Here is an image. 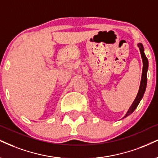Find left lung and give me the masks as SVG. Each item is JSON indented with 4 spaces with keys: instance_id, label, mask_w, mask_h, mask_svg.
<instances>
[{
    "instance_id": "left-lung-1",
    "label": "left lung",
    "mask_w": 158,
    "mask_h": 158,
    "mask_svg": "<svg viewBox=\"0 0 158 158\" xmlns=\"http://www.w3.org/2000/svg\"><path fill=\"white\" fill-rule=\"evenodd\" d=\"M138 47L140 49V55H141L142 61H143V70H142V76H141V79H140V85L139 90H138V94L137 96L135 98L134 102H132V105L130 106V107L129 108L128 111L127 112L126 115L123 117V118H126L130 115V114H132L134 112V110L136 109L138 105L139 104L140 102L141 101L142 98H143L144 93H145L146 88V84H147V71H148V68H149V62H148L147 58H146L145 54H144V48L142 43H138Z\"/></svg>"
}]
</instances>
